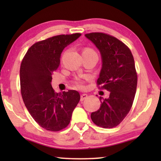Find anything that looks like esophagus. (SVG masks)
I'll return each mask as SVG.
<instances>
[{"mask_svg": "<svg viewBox=\"0 0 161 161\" xmlns=\"http://www.w3.org/2000/svg\"><path fill=\"white\" fill-rule=\"evenodd\" d=\"M88 97V95H87L86 94H81V98H80V101L81 102H83V101L86 99V98Z\"/></svg>", "mask_w": 161, "mask_h": 161, "instance_id": "34e87169", "label": "esophagus"}]
</instances>
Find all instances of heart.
I'll return each mask as SVG.
<instances>
[{
  "instance_id": "b5f03b06",
  "label": "heart",
  "mask_w": 161,
  "mask_h": 161,
  "mask_svg": "<svg viewBox=\"0 0 161 161\" xmlns=\"http://www.w3.org/2000/svg\"><path fill=\"white\" fill-rule=\"evenodd\" d=\"M84 51H85V52H88V53H95V52H94L93 50H91V49H89V48L85 49V50H84ZM76 84H77V85L79 87H80V88H82V87H83L82 81H81L80 80H77V81H76Z\"/></svg>"
}]
</instances>
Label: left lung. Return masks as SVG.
I'll return each mask as SVG.
<instances>
[{
    "instance_id": "8db88e82",
    "label": "left lung",
    "mask_w": 161,
    "mask_h": 161,
    "mask_svg": "<svg viewBox=\"0 0 161 161\" xmlns=\"http://www.w3.org/2000/svg\"><path fill=\"white\" fill-rule=\"evenodd\" d=\"M85 37L101 54L98 85L110 92L107 99L99 97L100 108L91 114V119L97 126L110 129L118 126L132 107L137 86L134 59L129 48L116 37L102 32Z\"/></svg>"
}]
</instances>
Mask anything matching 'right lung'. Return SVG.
<instances>
[{
	"mask_svg": "<svg viewBox=\"0 0 161 161\" xmlns=\"http://www.w3.org/2000/svg\"><path fill=\"white\" fill-rule=\"evenodd\" d=\"M81 35H57L35 43L22 61L20 81L24 103L35 121L47 130L66 128L80 102L77 91L55 93L51 82L53 72L60 64L62 51Z\"/></svg>",
	"mask_w": 161,
	"mask_h": 161,
	"instance_id": "add662e5",
	"label": "right lung"
}]
</instances>
